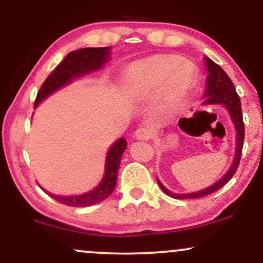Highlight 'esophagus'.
<instances>
[{
    "instance_id": "1",
    "label": "esophagus",
    "mask_w": 263,
    "mask_h": 263,
    "mask_svg": "<svg viewBox=\"0 0 263 263\" xmlns=\"http://www.w3.org/2000/svg\"><path fill=\"white\" fill-rule=\"evenodd\" d=\"M135 137L140 141L149 140L152 137V129L149 127H140L135 132Z\"/></svg>"
}]
</instances>
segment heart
I'll return each mask as SVG.
<instances>
[{
  "instance_id": "1",
  "label": "heart",
  "mask_w": 263,
  "mask_h": 263,
  "mask_svg": "<svg viewBox=\"0 0 263 263\" xmlns=\"http://www.w3.org/2000/svg\"><path fill=\"white\" fill-rule=\"evenodd\" d=\"M142 92L156 93L161 89L158 110L172 114L185 101L194 80V70L189 63L177 55H153L136 62L131 68Z\"/></svg>"
}]
</instances>
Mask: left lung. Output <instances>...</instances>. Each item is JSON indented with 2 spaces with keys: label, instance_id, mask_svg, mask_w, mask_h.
<instances>
[{
  "label": "left lung",
  "instance_id": "8db88e82",
  "mask_svg": "<svg viewBox=\"0 0 263 263\" xmlns=\"http://www.w3.org/2000/svg\"><path fill=\"white\" fill-rule=\"evenodd\" d=\"M205 68L208 70L206 81H205V90H204V99L201 105L203 106H210V105H220L224 106L228 111L229 116H230L232 123H234L235 132H236V138H235V156L232 159V163L229 168V171L216 180L215 183L211 185L206 186V188L198 190V192L193 193H183V194H178V193H173L171 190L165 188L163 184L159 182L157 178L158 185L161 189L170 197L174 199H198L205 195H209L211 193L219 190L221 186H224L229 180L234 177L235 172L237 171L238 163H240L241 153H242V146H243V138H245V126H243L242 120V110H241V101L238 98L236 89H235L234 84L228 74L222 70L221 66H219L216 63L208 57H204Z\"/></svg>",
  "mask_w": 263,
  "mask_h": 263
}]
</instances>
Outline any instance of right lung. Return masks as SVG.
Segmentation results:
<instances>
[{
	"label": "right lung",
	"mask_w": 263,
	"mask_h": 263,
	"mask_svg": "<svg viewBox=\"0 0 263 263\" xmlns=\"http://www.w3.org/2000/svg\"><path fill=\"white\" fill-rule=\"evenodd\" d=\"M110 58L111 47L84 48V49L69 53L43 83L35 99L34 108L48 96L53 95L54 92L71 84L74 80L100 70ZM126 148H127V142L122 137L111 144L107 151L106 159H105V172L101 182L89 192L78 195H58L49 193L44 188L42 189L47 194H49L54 200L69 205V206H91V205L101 203L102 200L110 197L116 186L120 163H121L122 155Z\"/></svg>",
	"instance_id": "1"
}]
</instances>
